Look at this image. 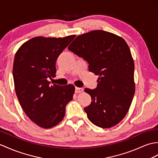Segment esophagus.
<instances>
[{"instance_id": "obj_1", "label": "esophagus", "mask_w": 158, "mask_h": 158, "mask_svg": "<svg viewBox=\"0 0 158 158\" xmlns=\"http://www.w3.org/2000/svg\"><path fill=\"white\" fill-rule=\"evenodd\" d=\"M83 91V88L81 87H76L75 88V92L76 93H81Z\"/></svg>"}]
</instances>
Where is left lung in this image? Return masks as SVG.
Instances as JSON below:
<instances>
[{"label": "left lung", "mask_w": 158, "mask_h": 158, "mask_svg": "<svg viewBox=\"0 0 158 158\" xmlns=\"http://www.w3.org/2000/svg\"><path fill=\"white\" fill-rule=\"evenodd\" d=\"M68 49L89 63V71L99 75L96 89H85L91 103L84 108L95 125L110 128L126 116L135 91V64L123 38L103 30L77 37Z\"/></svg>", "instance_id": "1"}]
</instances>
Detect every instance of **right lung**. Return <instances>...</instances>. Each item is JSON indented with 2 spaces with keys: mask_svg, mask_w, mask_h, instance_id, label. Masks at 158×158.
<instances>
[{
  "mask_svg": "<svg viewBox=\"0 0 158 158\" xmlns=\"http://www.w3.org/2000/svg\"><path fill=\"white\" fill-rule=\"evenodd\" d=\"M75 37L33 38L15 56L13 75L18 100L29 118L44 129L60 123L66 105L73 100L74 85H50L47 79L56 76L57 58Z\"/></svg>",
  "mask_w": 158,
  "mask_h": 158,
  "instance_id": "add662e5",
  "label": "right lung"
}]
</instances>
